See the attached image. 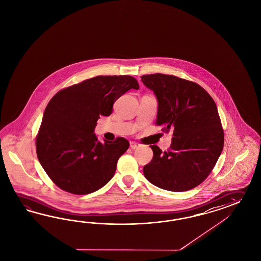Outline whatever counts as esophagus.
Masks as SVG:
<instances>
[{
	"label": "esophagus",
	"mask_w": 261,
	"mask_h": 261,
	"mask_svg": "<svg viewBox=\"0 0 261 261\" xmlns=\"http://www.w3.org/2000/svg\"><path fill=\"white\" fill-rule=\"evenodd\" d=\"M140 146V144L136 141H130V147L132 149H137Z\"/></svg>",
	"instance_id": "34e87169"
}]
</instances>
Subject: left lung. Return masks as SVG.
Masks as SVG:
<instances>
[{"label":"left lung","instance_id":"obj_1","mask_svg":"<svg viewBox=\"0 0 261 261\" xmlns=\"http://www.w3.org/2000/svg\"><path fill=\"white\" fill-rule=\"evenodd\" d=\"M158 100L155 123L173 132L167 152L151 145L153 159L143 167L149 182L164 190L184 192L201 184L219 160L224 135L218 108L201 86L164 74L141 76Z\"/></svg>","mask_w":261,"mask_h":261}]
</instances>
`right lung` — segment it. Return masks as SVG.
Listing matches in <instances>:
<instances>
[{
    "label": "right lung",
    "mask_w": 261,
    "mask_h": 261,
    "mask_svg": "<svg viewBox=\"0 0 261 261\" xmlns=\"http://www.w3.org/2000/svg\"><path fill=\"white\" fill-rule=\"evenodd\" d=\"M130 89H139L131 76H98L63 89L50 99L36 150L42 168L58 187L87 195L112 178L129 142L124 138L100 142L94 130L99 116H110L114 102Z\"/></svg>",
    "instance_id": "1"
}]
</instances>
